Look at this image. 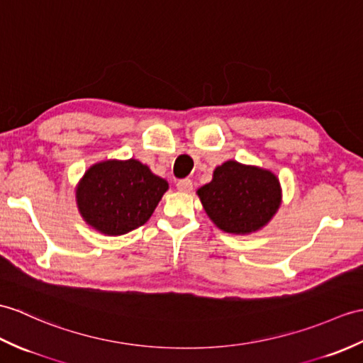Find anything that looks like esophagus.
I'll list each match as a JSON object with an SVG mask.
<instances>
[{
    "mask_svg": "<svg viewBox=\"0 0 363 363\" xmlns=\"http://www.w3.org/2000/svg\"><path fill=\"white\" fill-rule=\"evenodd\" d=\"M176 187H178V190H181V191H190L193 189V182L189 178L179 179L178 182H176Z\"/></svg>",
    "mask_w": 363,
    "mask_h": 363,
    "instance_id": "34e87169",
    "label": "esophagus"
}]
</instances>
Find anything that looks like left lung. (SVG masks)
Masks as SVG:
<instances>
[{
  "label": "left lung",
  "mask_w": 363,
  "mask_h": 363,
  "mask_svg": "<svg viewBox=\"0 0 363 363\" xmlns=\"http://www.w3.org/2000/svg\"><path fill=\"white\" fill-rule=\"evenodd\" d=\"M206 213L227 233H252L266 225L280 207L277 176L258 167L227 161L212 182L198 190Z\"/></svg>",
  "instance_id": "left-lung-1"
}]
</instances>
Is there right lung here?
Here are the masks:
<instances>
[{
	"label": "right lung",
	"instance_id": "obj_1",
	"mask_svg": "<svg viewBox=\"0 0 363 363\" xmlns=\"http://www.w3.org/2000/svg\"><path fill=\"white\" fill-rule=\"evenodd\" d=\"M165 179L136 159L92 165L77 187L85 221L105 235H123L145 224L167 191Z\"/></svg>",
	"mask_w": 363,
	"mask_h": 363
}]
</instances>
